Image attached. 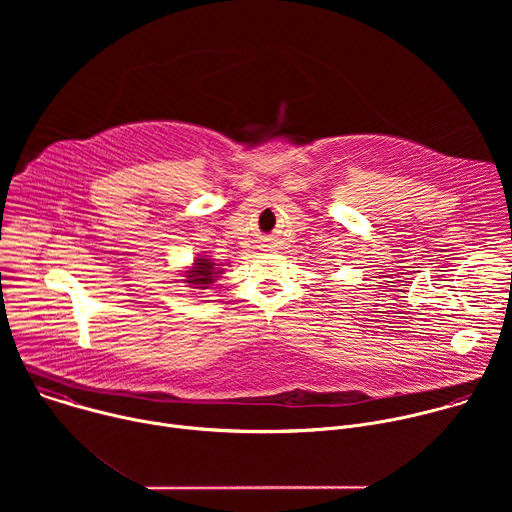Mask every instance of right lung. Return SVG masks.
Here are the masks:
<instances>
[{
  "instance_id": "right-lung-1",
  "label": "right lung",
  "mask_w": 512,
  "mask_h": 512,
  "mask_svg": "<svg viewBox=\"0 0 512 512\" xmlns=\"http://www.w3.org/2000/svg\"><path fill=\"white\" fill-rule=\"evenodd\" d=\"M218 273H221V269H216L210 259L198 257L194 261V267L190 271H186V279L184 281L192 283L198 289H208V285L218 277Z\"/></svg>"
}]
</instances>
